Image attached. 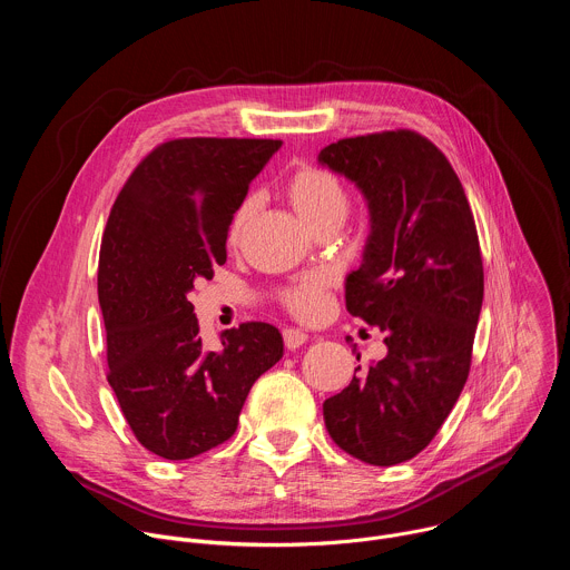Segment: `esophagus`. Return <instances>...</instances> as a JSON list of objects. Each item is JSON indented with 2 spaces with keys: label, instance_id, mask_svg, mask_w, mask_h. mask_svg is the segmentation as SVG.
<instances>
[{
  "label": "esophagus",
  "instance_id": "obj_1",
  "mask_svg": "<svg viewBox=\"0 0 570 570\" xmlns=\"http://www.w3.org/2000/svg\"><path fill=\"white\" fill-rule=\"evenodd\" d=\"M282 336H284V345H286L288 350H297V347H302V345L308 341V336H306L302 330H295V327H286V330L282 332Z\"/></svg>",
  "mask_w": 570,
  "mask_h": 570
}]
</instances>
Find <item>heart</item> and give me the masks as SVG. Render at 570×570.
<instances>
[{
	"label": "heart",
	"mask_w": 570,
	"mask_h": 570,
	"mask_svg": "<svg viewBox=\"0 0 570 570\" xmlns=\"http://www.w3.org/2000/svg\"><path fill=\"white\" fill-rule=\"evenodd\" d=\"M286 196L295 212L313 227L320 229L332 223H343L350 209V196L341 178L317 165H302L293 171V176L286 183ZM255 212V198H243L227 225V238L229 243H236L246 229L248 220ZM327 288L330 277L324 273H308L297 279H293L288 286L279 291L282 304L302 320H313L324 311L327 304Z\"/></svg>",
	"instance_id": "b5f03b06"
}]
</instances>
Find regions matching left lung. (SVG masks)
<instances>
[{
  "instance_id": "1",
  "label": "left lung",
  "mask_w": 570,
  "mask_h": 570,
  "mask_svg": "<svg viewBox=\"0 0 570 570\" xmlns=\"http://www.w3.org/2000/svg\"><path fill=\"white\" fill-rule=\"evenodd\" d=\"M365 194L372 232L345 304L385 334L387 356L322 403L332 440L392 466L424 451L466 383L484 275L475 220L446 155L399 128L317 155Z\"/></svg>"
}]
</instances>
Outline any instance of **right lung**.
I'll return each instance as SVG.
<instances>
[{
    "instance_id": "1",
    "label": "right lung",
    "mask_w": 570,
    "mask_h": 570,
    "mask_svg": "<svg viewBox=\"0 0 570 570\" xmlns=\"http://www.w3.org/2000/svg\"><path fill=\"white\" fill-rule=\"evenodd\" d=\"M282 139L180 137L155 146L121 187L99 255L108 383L137 442L189 460L227 442L253 383L284 354L268 322L203 345L187 293L227 259V225Z\"/></svg>"
}]
</instances>
